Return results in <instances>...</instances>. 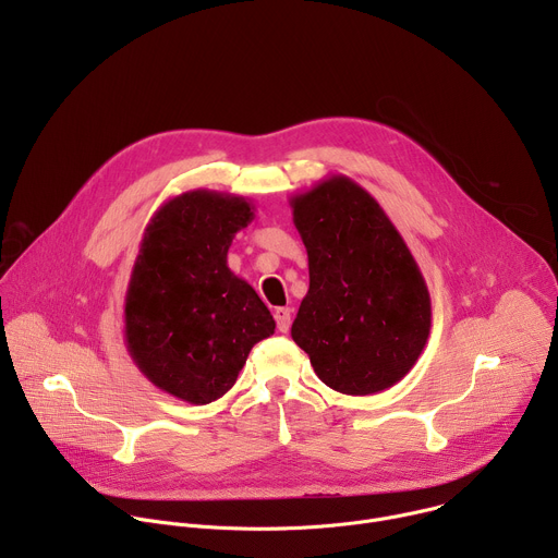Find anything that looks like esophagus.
Listing matches in <instances>:
<instances>
[{"instance_id": "1", "label": "esophagus", "mask_w": 558, "mask_h": 558, "mask_svg": "<svg viewBox=\"0 0 558 558\" xmlns=\"http://www.w3.org/2000/svg\"><path fill=\"white\" fill-rule=\"evenodd\" d=\"M274 317H276L278 331H280V333H287L289 327H291V308H289V306H278V308L274 311Z\"/></svg>"}]
</instances>
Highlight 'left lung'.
Masks as SVG:
<instances>
[{
    "instance_id": "1",
    "label": "left lung",
    "mask_w": 558,
    "mask_h": 558,
    "mask_svg": "<svg viewBox=\"0 0 558 558\" xmlns=\"http://www.w3.org/2000/svg\"><path fill=\"white\" fill-rule=\"evenodd\" d=\"M308 258L291 327L315 375L375 395L409 375L430 336V293L402 233L353 179L331 174L289 198Z\"/></svg>"
}]
</instances>
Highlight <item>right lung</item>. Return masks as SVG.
<instances>
[{
	"instance_id": "add662e5",
	"label": "right lung",
	"mask_w": 558,
	"mask_h": 558,
	"mask_svg": "<svg viewBox=\"0 0 558 558\" xmlns=\"http://www.w3.org/2000/svg\"><path fill=\"white\" fill-rule=\"evenodd\" d=\"M256 218L238 194L190 190L168 198L145 225L125 302L123 340L136 368L163 392L216 402L276 320L227 265L233 235Z\"/></svg>"
}]
</instances>
